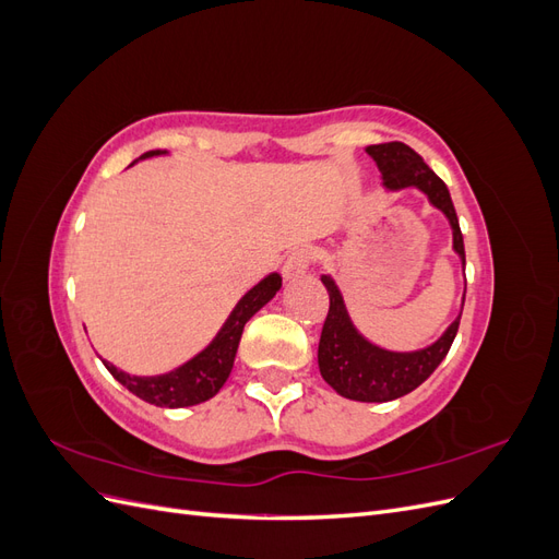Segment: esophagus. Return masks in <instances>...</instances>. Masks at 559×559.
Instances as JSON below:
<instances>
[{
    "label": "esophagus",
    "mask_w": 559,
    "mask_h": 559,
    "mask_svg": "<svg viewBox=\"0 0 559 559\" xmlns=\"http://www.w3.org/2000/svg\"><path fill=\"white\" fill-rule=\"evenodd\" d=\"M310 263H312V253L308 249H294L289 257H286L284 265H282L284 280L289 282V280H296L300 275H306Z\"/></svg>",
    "instance_id": "esophagus-1"
}]
</instances>
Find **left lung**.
Segmentation results:
<instances>
[{"label":"left lung","instance_id":"1","mask_svg":"<svg viewBox=\"0 0 559 559\" xmlns=\"http://www.w3.org/2000/svg\"><path fill=\"white\" fill-rule=\"evenodd\" d=\"M366 154L376 160L386 191L417 189L427 195L436 210L445 214L452 228V249L464 263L466 259L460 218H456L452 198L443 179L403 142L370 144L366 146ZM321 282L326 286L331 306L319 337V373L341 396L364 403H384L401 399L425 382L438 368V364L445 359L456 329H460L462 314L429 347L415 352H392L373 345L357 331L345 308L343 294L331 275H321Z\"/></svg>","mask_w":559,"mask_h":559}]
</instances>
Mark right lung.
<instances>
[{"label": "right lung", "mask_w": 559, "mask_h": 559, "mask_svg": "<svg viewBox=\"0 0 559 559\" xmlns=\"http://www.w3.org/2000/svg\"><path fill=\"white\" fill-rule=\"evenodd\" d=\"M165 154L167 151H146L142 158ZM280 289L282 277L277 273H270L257 286H251V289L238 300V306L233 308V312L224 321V326L218 329L214 341L205 349L198 352L193 359L170 370V373L130 376L126 370H118L109 361H105V366L134 396H140L146 403H154L158 408H189V405H198L212 399L218 389L224 386L233 370V361L235 354H238L245 324L265 306V302L273 300Z\"/></svg>", "instance_id": "1"}]
</instances>
